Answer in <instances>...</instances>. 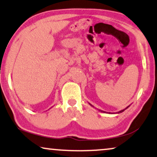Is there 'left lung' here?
<instances>
[{
  "label": "left lung",
  "mask_w": 157,
  "mask_h": 157,
  "mask_svg": "<svg viewBox=\"0 0 157 157\" xmlns=\"http://www.w3.org/2000/svg\"><path fill=\"white\" fill-rule=\"evenodd\" d=\"M89 104H90V105H91V106H92V107H94V106L93 105H91V104L90 103H89ZM129 107V106H127V108H124V109H123V110H121V111H119V112H117V113H122V112L123 111H125V110L126 109H127V108H128ZM99 111H100V112H103V113H106V112H105V111H101V110H99ZM110 113V112H109V113ZM112 114H113V113H112Z\"/></svg>",
  "instance_id": "obj_1"
}]
</instances>
